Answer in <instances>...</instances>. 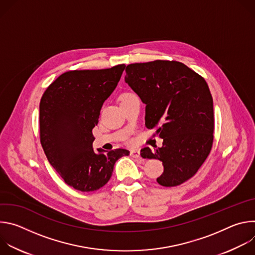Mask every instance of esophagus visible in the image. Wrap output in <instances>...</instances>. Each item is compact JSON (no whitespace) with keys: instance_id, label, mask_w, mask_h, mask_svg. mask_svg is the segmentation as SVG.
<instances>
[{"instance_id":"esophagus-1","label":"esophagus","mask_w":255,"mask_h":255,"mask_svg":"<svg viewBox=\"0 0 255 255\" xmlns=\"http://www.w3.org/2000/svg\"><path fill=\"white\" fill-rule=\"evenodd\" d=\"M130 156L133 158H140V151L138 149H133L130 151Z\"/></svg>"}]
</instances>
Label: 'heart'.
I'll use <instances>...</instances> for the list:
<instances>
[{
	"label": "heart",
	"instance_id": "heart-1",
	"mask_svg": "<svg viewBox=\"0 0 255 255\" xmlns=\"http://www.w3.org/2000/svg\"><path fill=\"white\" fill-rule=\"evenodd\" d=\"M131 95H133V94H130V93H126V94H124V95H122V98H125V97H128V96H131Z\"/></svg>",
	"mask_w": 255,
	"mask_h": 255
}]
</instances>
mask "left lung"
I'll return each mask as SVG.
<instances>
[{
  "label": "left lung",
  "instance_id": "left-lung-1",
  "mask_svg": "<svg viewBox=\"0 0 255 255\" xmlns=\"http://www.w3.org/2000/svg\"><path fill=\"white\" fill-rule=\"evenodd\" d=\"M125 82L146 104L145 126L155 128L162 147H145L144 158L162 161L157 183L176 187L193 177L214 140L213 98L205 79L175 60L128 64Z\"/></svg>",
  "mask_w": 255,
  "mask_h": 255
}]
</instances>
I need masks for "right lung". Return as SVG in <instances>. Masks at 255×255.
<instances>
[{
    "mask_svg": "<svg viewBox=\"0 0 255 255\" xmlns=\"http://www.w3.org/2000/svg\"><path fill=\"white\" fill-rule=\"evenodd\" d=\"M125 64L105 69L68 70L51 83L39 105L40 143L52 167L69 187L93 192L111 178L126 149H93V129L103 103L117 87Z\"/></svg>",
    "mask_w": 255,
    "mask_h": 255,
    "instance_id": "add662e5",
    "label": "right lung"
}]
</instances>
